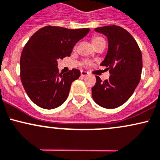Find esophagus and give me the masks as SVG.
<instances>
[{"label":"esophagus","instance_id":"obj_1","mask_svg":"<svg viewBox=\"0 0 160 160\" xmlns=\"http://www.w3.org/2000/svg\"><path fill=\"white\" fill-rule=\"evenodd\" d=\"M88 75V73L87 72H85V71H81V76H82V77L87 76Z\"/></svg>","mask_w":160,"mask_h":160}]
</instances>
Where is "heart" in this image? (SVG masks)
<instances>
[{
  "label": "heart",
  "instance_id": "1",
  "mask_svg": "<svg viewBox=\"0 0 160 160\" xmlns=\"http://www.w3.org/2000/svg\"><path fill=\"white\" fill-rule=\"evenodd\" d=\"M104 41L103 38H102L101 37H99V36H94L92 38V42H93V44H97L98 43L100 42V41ZM88 62H84V65H87Z\"/></svg>",
  "mask_w": 160,
  "mask_h": 160
}]
</instances>
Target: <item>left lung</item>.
I'll return each instance as SVG.
<instances>
[{
    "mask_svg": "<svg viewBox=\"0 0 160 160\" xmlns=\"http://www.w3.org/2000/svg\"><path fill=\"white\" fill-rule=\"evenodd\" d=\"M108 39V51L100 65L109 70L108 79L96 76L91 88L93 99L103 108L114 109L128 100L141 80L142 54L138 43L125 28L106 26L95 28Z\"/></svg>",
    "mask_w": 160,
    "mask_h": 160,
    "instance_id": "obj_1",
    "label": "left lung"
}]
</instances>
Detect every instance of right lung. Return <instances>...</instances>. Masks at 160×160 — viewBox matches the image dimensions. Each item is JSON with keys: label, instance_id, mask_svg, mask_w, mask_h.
<instances>
[{"label": "right lung", "instance_id": "add662e5", "mask_svg": "<svg viewBox=\"0 0 160 160\" xmlns=\"http://www.w3.org/2000/svg\"><path fill=\"white\" fill-rule=\"evenodd\" d=\"M89 30L48 26L30 38L21 54L20 78L34 103L51 109L66 101L72 83L79 78L81 72L72 69L62 75L59 73L57 60L70 56L75 44Z\"/></svg>", "mask_w": 160, "mask_h": 160}]
</instances>
